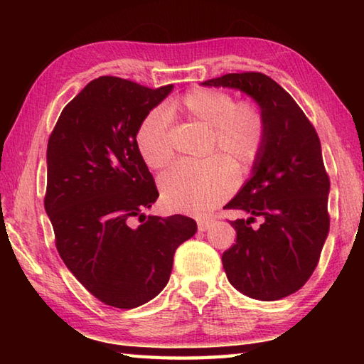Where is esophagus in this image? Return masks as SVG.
I'll return each mask as SVG.
<instances>
[{
  "mask_svg": "<svg viewBox=\"0 0 364 364\" xmlns=\"http://www.w3.org/2000/svg\"><path fill=\"white\" fill-rule=\"evenodd\" d=\"M212 225V220L210 218H199L197 220V230L200 232H204L208 230V226Z\"/></svg>",
  "mask_w": 364,
  "mask_h": 364,
  "instance_id": "34e87169",
  "label": "esophagus"
}]
</instances>
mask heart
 <instances>
[{
    "label": "heart",
    "instance_id": "b5f03b06",
    "mask_svg": "<svg viewBox=\"0 0 364 364\" xmlns=\"http://www.w3.org/2000/svg\"><path fill=\"white\" fill-rule=\"evenodd\" d=\"M181 115L210 128V139L199 162L181 160L160 176L167 204L186 213L204 215L230 196L236 178L249 173L262 156L267 141V120L254 102L236 100L225 91L196 88L168 104L167 112L152 110L141 122L136 144L151 168H162L173 157L170 117Z\"/></svg>",
    "mask_w": 364,
    "mask_h": 364
}]
</instances>
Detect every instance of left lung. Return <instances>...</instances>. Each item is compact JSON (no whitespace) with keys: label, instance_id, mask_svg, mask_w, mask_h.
<instances>
[{"label":"left lung","instance_id":"8db88e82","mask_svg":"<svg viewBox=\"0 0 364 364\" xmlns=\"http://www.w3.org/2000/svg\"><path fill=\"white\" fill-rule=\"evenodd\" d=\"M202 85L241 90L267 120L252 176L225 205L247 215L231 221L236 244L221 257L228 281L257 300L287 297L315 271L329 232V176L318 133L292 96L264 73H226ZM255 219L260 227L251 226Z\"/></svg>","mask_w":364,"mask_h":364}]
</instances>
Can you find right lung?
Returning a JSON list of instances; mask_svg holds the SVG:
<instances>
[{
    "instance_id": "obj_1",
    "label": "right lung",
    "mask_w": 364,
    "mask_h": 364,
    "mask_svg": "<svg viewBox=\"0 0 364 364\" xmlns=\"http://www.w3.org/2000/svg\"><path fill=\"white\" fill-rule=\"evenodd\" d=\"M171 90L96 78L64 107L48 141L45 210L56 249L86 291L109 306L130 310L156 297L178 245L197 231L184 215L143 213L159 191L136 133Z\"/></svg>"
}]
</instances>
